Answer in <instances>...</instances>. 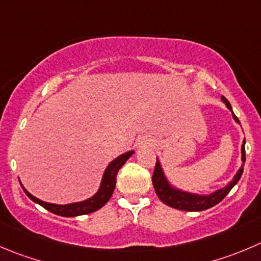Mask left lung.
<instances>
[{"mask_svg": "<svg viewBox=\"0 0 261 261\" xmlns=\"http://www.w3.org/2000/svg\"><path fill=\"white\" fill-rule=\"evenodd\" d=\"M222 100L226 103L227 108L233 113L232 111L231 105H229L228 100L226 99L224 97H222ZM233 118L236 120V122L240 123L239 118L236 117V115L233 113ZM242 161H246V151H245V141L242 144ZM244 164L240 168V171L237 172V174L234 176V178L229 182L228 186H226L224 189L218 190V191L213 192L212 195H208V196H200V195H194V194H189V192H184V191H178V190L172 189L171 186L168 185L167 179L164 178L163 171L161 168V164H159L158 159L155 162V167H154V172H153V186L154 190H155L156 195H158V198L161 199L162 203H164L166 205L171 206V208L174 209H179V211H186V212H201L205 211V209L212 208V206L217 205L218 203H221L224 198L227 196L229 191L232 190V187L239 182V179L241 178L242 172H244Z\"/></svg>", "mask_w": 261, "mask_h": 261, "instance_id": "8db88e82", "label": "left lung"}]
</instances>
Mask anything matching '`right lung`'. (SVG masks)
Segmentation results:
<instances>
[{"instance_id": "add662e5", "label": "right lung", "mask_w": 261, "mask_h": 261, "mask_svg": "<svg viewBox=\"0 0 261 261\" xmlns=\"http://www.w3.org/2000/svg\"><path fill=\"white\" fill-rule=\"evenodd\" d=\"M134 151H127V153L122 154L118 158H116L115 161L111 162L108 164L107 169H106L105 174H103L102 178V185H100V189L97 194L93 196V198L88 199V200L82 201V203H74V204H67V205H57V204H49L44 203V201L39 200L35 196H33L32 194L27 191V190L22 187L25 194L28 195V198L32 199L34 203L39 204L43 208L47 209L48 212L53 214H57L61 217H76V216H83V214H89L93 212L98 211V209L102 208L106 203L111 199L113 194V190L116 186V176H117V172L120 171L121 167L125 164V162L133 155Z\"/></svg>"}]
</instances>
